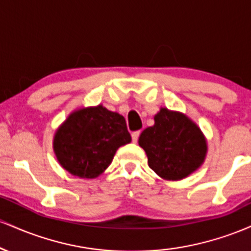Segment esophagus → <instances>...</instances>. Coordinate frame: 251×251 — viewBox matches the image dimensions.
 <instances>
[{"instance_id": "esophagus-1", "label": "esophagus", "mask_w": 251, "mask_h": 251, "mask_svg": "<svg viewBox=\"0 0 251 251\" xmlns=\"http://www.w3.org/2000/svg\"><path fill=\"white\" fill-rule=\"evenodd\" d=\"M139 134H140V131H134L132 132V142L133 143H137L138 142V138H139Z\"/></svg>"}]
</instances>
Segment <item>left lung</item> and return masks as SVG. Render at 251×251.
<instances>
[{"instance_id":"obj_1","label":"left lung","mask_w":251,"mask_h":251,"mask_svg":"<svg viewBox=\"0 0 251 251\" xmlns=\"http://www.w3.org/2000/svg\"><path fill=\"white\" fill-rule=\"evenodd\" d=\"M140 148L149 166L166 180H179L195 172L205 159L208 145L201 128L180 112L162 107L154 125L140 134Z\"/></svg>"}]
</instances>
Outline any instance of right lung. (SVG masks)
<instances>
[{"mask_svg":"<svg viewBox=\"0 0 251 251\" xmlns=\"http://www.w3.org/2000/svg\"><path fill=\"white\" fill-rule=\"evenodd\" d=\"M129 142L125 118L98 105L72 112L56 129L53 149L66 171L92 179L101 175L117 150Z\"/></svg>","mask_w":251,"mask_h":251,"instance_id":"right-lung-1","label":"right lung"}]
</instances>
